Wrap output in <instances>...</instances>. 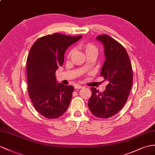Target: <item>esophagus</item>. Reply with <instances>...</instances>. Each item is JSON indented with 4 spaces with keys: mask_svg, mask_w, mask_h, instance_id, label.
Returning a JSON list of instances; mask_svg holds the SVG:
<instances>
[{
    "mask_svg": "<svg viewBox=\"0 0 155 155\" xmlns=\"http://www.w3.org/2000/svg\"><path fill=\"white\" fill-rule=\"evenodd\" d=\"M83 86H81V85H76L75 86V88L76 89H81V88H82Z\"/></svg>",
    "mask_w": 155,
    "mask_h": 155,
    "instance_id": "1",
    "label": "esophagus"
}]
</instances>
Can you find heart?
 Returning <instances> with one entry per match:
<instances>
[{
  "label": "heart",
  "mask_w": 155,
  "mask_h": 155,
  "mask_svg": "<svg viewBox=\"0 0 155 155\" xmlns=\"http://www.w3.org/2000/svg\"><path fill=\"white\" fill-rule=\"evenodd\" d=\"M81 46L82 48V49L84 50L86 55H95L96 56L98 54V48L96 45H94L93 43H91V42L83 43ZM73 52H74V49H71L69 51L68 54H67V58H71Z\"/></svg>",
  "instance_id": "b5f03b06"
}]
</instances>
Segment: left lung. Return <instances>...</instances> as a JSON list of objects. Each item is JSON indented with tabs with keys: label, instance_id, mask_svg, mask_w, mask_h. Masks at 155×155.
I'll return each instance as SVG.
<instances>
[{
	"label": "left lung",
	"instance_id": "8db88e82",
	"mask_svg": "<svg viewBox=\"0 0 155 155\" xmlns=\"http://www.w3.org/2000/svg\"><path fill=\"white\" fill-rule=\"evenodd\" d=\"M104 44L105 61L101 76L109 81L106 89L100 92L92 87L88 107L94 116L107 118L116 114L128 100L133 82L132 67L128 54L121 44L107 35L97 37Z\"/></svg>",
	"mask_w": 155,
	"mask_h": 155
}]
</instances>
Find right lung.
<instances>
[{"mask_svg":"<svg viewBox=\"0 0 155 155\" xmlns=\"http://www.w3.org/2000/svg\"><path fill=\"white\" fill-rule=\"evenodd\" d=\"M82 38L60 33L39 38L27 59L29 96L37 111L47 118H57L69 107L74 87L57 84L55 71L64 61L67 48Z\"/></svg>","mask_w":155,"mask_h":155,"instance_id":"1","label":"right lung"}]
</instances>
